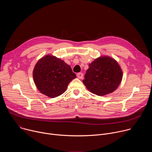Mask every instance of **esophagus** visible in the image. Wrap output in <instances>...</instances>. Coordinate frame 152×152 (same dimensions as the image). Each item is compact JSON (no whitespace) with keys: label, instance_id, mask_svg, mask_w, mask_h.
<instances>
[{"label":"esophagus","instance_id":"esophagus-1","mask_svg":"<svg viewBox=\"0 0 152 152\" xmlns=\"http://www.w3.org/2000/svg\"><path fill=\"white\" fill-rule=\"evenodd\" d=\"M77 76L79 79H82L83 76V74L82 73H79L77 74Z\"/></svg>","mask_w":152,"mask_h":152}]
</instances>
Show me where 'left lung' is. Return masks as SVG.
I'll list each match as a JSON object with an SVG mask.
<instances>
[{"instance_id": "8db88e82", "label": "left lung", "mask_w": 152, "mask_h": 152, "mask_svg": "<svg viewBox=\"0 0 152 152\" xmlns=\"http://www.w3.org/2000/svg\"><path fill=\"white\" fill-rule=\"evenodd\" d=\"M123 72L118 62L109 56H101L89 64L83 83L90 92L103 96L114 92L119 86Z\"/></svg>"}]
</instances>
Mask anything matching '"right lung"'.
Wrapping results in <instances>:
<instances>
[{
    "mask_svg": "<svg viewBox=\"0 0 152 152\" xmlns=\"http://www.w3.org/2000/svg\"><path fill=\"white\" fill-rule=\"evenodd\" d=\"M33 77L37 88L42 94L54 98L66 91L69 83L76 76L69 65L48 55L36 64Z\"/></svg>",
    "mask_w": 152,
    "mask_h": 152,
    "instance_id": "1",
    "label": "right lung"
}]
</instances>
